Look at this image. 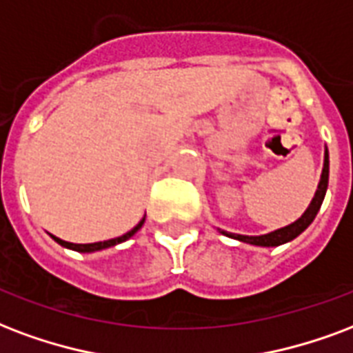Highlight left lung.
Listing matches in <instances>:
<instances>
[{"mask_svg":"<svg viewBox=\"0 0 353 353\" xmlns=\"http://www.w3.org/2000/svg\"><path fill=\"white\" fill-rule=\"evenodd\" d=\"M327 179H330V155H327V148L324 152V168H322V176H320V183L316 192H314V198L311 200L309 207L305 209L300 219L292 222V224L285 225L281 230H276L272 233H266V235L259 236H250V235H236V233H228V231H222L225 236H231V239H236V241L246 242V244H254V246H279V244H285V242L292 241L296 236L300 235L302 231H305L309 228V224L313 222L316 212H319L322 201H324V196H326L327 190Z\"/></svg>","mask_w":353,"mask_h":353,"instance_id":"1","label":"left lung"}]
</instances>
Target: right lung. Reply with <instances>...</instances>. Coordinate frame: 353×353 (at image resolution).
<instances>
[{
  "label": "right lung",
  "instance_id": "1",
  "mask_svg": "<svg viewBox=\"0 0 353 353\" xmlns=\"http://www.w3.org/2000/svg\"><path fill=\"white\" fill-rule=\"evenodd\" d=\"M144 220H146V216L139 222V224L134 225L133 230L128 231L125 235L122 236H117V239H109V241H103V242H92V244H74V242H66L63 241V239H59V236H53L55 239V242H59L61 246H64V248H70V250H75V252H83V254H92V252H99V250H105V248H111V246H117V244H120V242L128 241V239H131V236L137 233V231L141 230L142 224H144Z\"/></svg>",
  "mask_w": 353,
  "mask_h": 353
}]
</instances>
